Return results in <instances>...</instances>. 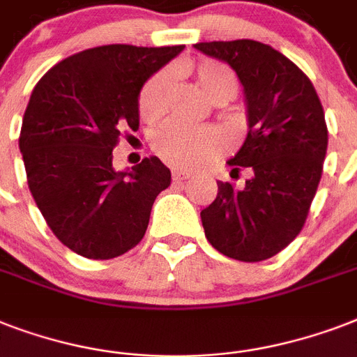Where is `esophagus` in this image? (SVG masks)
I'll return each instance as SVG.
<instances>
[{"mask_svg": "<svg viewBox=\"0 0 357 357\" xmlns=\"http://www.w3.org/2000/svg\"><path fill=\"white\" fill-rule=\"evenodd\" d=\"M190 174L187 170H181V168H172V179L174 181H181V179H187Z\"/></svg>", "mask_w": 357, "mask_h": 357, "instance_id": "esophagus-1", "label": "esophagus"}]
</instances>
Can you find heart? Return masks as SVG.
I'll use <instances>...</instances> for the list:
<instances>
[{
    "label": "heart",
    "mask_w": 357,
    "mask_h": 357,
    "mask_svg": "<svg viewBox=\"0 0 357 357\" xmlns=\"http://www.w3.org/2000/svg\"><path fill=\"white\" fill-rule=\"evenodd\" d=\"M192 74L198 86L213 103H226L237 94V77L226 64L218 61H202L195 64ZM170 85V68L159 70L146 81L139 94V113L142 119L155 120L167 111ZM151 148L162 161L172 167L192 168L220 155L226 148V140L218 129L209 126L170 122L153 133Z\"/></svg>",
    "instance_id": "b5f03b06"
}]
</instances>
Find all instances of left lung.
<instances>
[{"instance_id": "8db88e82", "label": "left lung", "mask_w": 357, "mask_h": 357, "mask_svg": "<svg viewBox=\"0 0 357 357\" xmlns=\"http://www.w3.org/2000/svg\"><path fill=\"white\" fill-rule=\"evenodd\" d=\"M198 52L228 63L244 91L248 135L228 161L243 189L217 181L202 209L207 241L231 259L255 263L282 252L304 228L326 157L328 128L315 86L274 47L248 40L198 42Z\"/></svg>"}]
</instances>
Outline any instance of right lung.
<instances>
[{
    "label": "right lung",
    "mask_w": 357,
    "mask_h": 357,
    "mask_svg": "<svg viewBox=\"0 0 357 357\" xmlns=\"http://www.w3.org/2000/svg\"><path fill=\"white\" fill-rule=\"evenodd\" d=\"M183 47H91L33 89L20 133L27 185L55 237L75 254L113 259L144 237L170 170L146 157L116 172L113 148L123 129L139 128L142 85Z\"/></svg>",
    "instance_id": "add662e5"
}]
</instances>
